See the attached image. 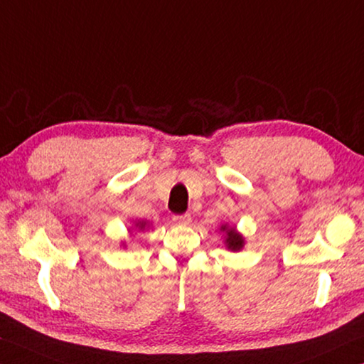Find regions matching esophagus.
I'll return each mask as SVG.
<instances>
[{
  "label": "esophagus",
  "mask_w": 364,
  "mask_h": 364,
  "mask_svg": "<svg viewBox=\"0 0 364 364\" xmlns=\"http://www.w3.org/2000/svg\"><path fill=\"white\" fill-rule=\"evenodd\" d=\"M173 221L176 225H188L191 221V215L189 213H184V215H175Z\"/></svg>",
  "instance_id": "obj_1"
}]
</instances>
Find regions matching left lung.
Returning a JSON list of instances; mask_svg holds the SVG:
<instances>
[{"label":"left lung","instance_id":"8db88e82","mask_svg":"<svg viewBox=\"0 0 364 364\" xmlns=\"http://www.w3.org/2000/svg\"><path fill=\"white\" fill-rule=\"evenodd\" d=\"M221 231L226 232V236H225L226 249H230L232 252H237V250H241L244 247L242 234H239L236 230H234V228L223 225V226H221Z\"/></svg>","mask_w":364,"mask_h":364}]
</instances>
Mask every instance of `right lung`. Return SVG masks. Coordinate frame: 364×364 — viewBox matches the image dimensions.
<instances>
[{
  "label": "right lung",
  "mask_w": 364,
  "mask_h": 364,
  "mask_svg": "<svg viewBox=\"0 0 364 364\" xmlns=\"http://www.w3.org/2000/svg\"><path fill=\"white\" fill-rule=\"evenodd\" d=\"M146 221H138V223H136V228H139V230H144V228H146Z\"/></svg>",
  "instance_id": "obj_1"
}]
</instances>
